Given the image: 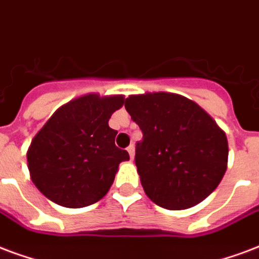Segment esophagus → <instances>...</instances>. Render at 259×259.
Listing matches in <instances>:
<instances>
[{"label": "esophagus", "instance_id": "34e87169", "mask_svg": "<svg viewBox=\"0 0 259 259\" xmlns=\"http://www.w3.org/2000/svg\"><path fill=\"white\" fill-rule=\"evenodd\" d=\"M127 151H128V154H130V158L134 159V155H135V146L134 145L128 146Z\"/></svg>", "mask_w": 259, "mask_h": 259}]
</instances>
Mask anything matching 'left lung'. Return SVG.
<instances>
[{
  "instance_id": "8db88e82",
  "label": "left lung",
  "mask_w": 259,
  "mask_h": 259,
  "mask_svg": "<svg viewBox=\"0 0 259 259\" xmlns=\"http://www.w3.org/2000/svg\"><path fill=\"white\" fill-rule=\"evenodd\" d=\"M125 109L143 132L135 164L155 205L184 210L214 191L228 165V141L210 114L165 91L130 95Z\"/></svg>"
}]
</instances>
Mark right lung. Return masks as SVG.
I'll list each match as a JSON object with an SVG mask.
<instances>
[{"label": "right lung", "instance_id": "right-lung-1", "mask_svg": "<svg viewBox=\"0 0 259 259\" xmlns=\"http://www.w3.org/2000/svg\"><path fill=\"white\" fill-rule=\"evenodd\" d=\"M122 105L124 95H81L60 106L38 131L27 162L31 180L48 199L79 209L106 195L120 162L130 159L109 127Z\"/></svg>", "mask_w": 259, "mask_h": 259}]
</instances>
